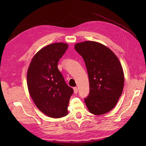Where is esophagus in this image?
Here are the masks:
<instances>
[{
  "label": "esophagus",
  "mask_w": 146,
  "mask_h": 146,
  "mask_svg": "<svg viewBox=\"0 0 146 146\" xmlns=\"http://www.w3.org/2000/svg\"><path fill=\"white\" fill-rule=\"evenodd\" d=\"M74 94H77L78 92V88L77 87L74 88Z\"/></svg>",
  "instance_id": "34e87169"
}]
</instances>
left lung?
Segmentation results:
<instances>
[{
	"instance_id": "obj_1",
	"label": "left lung",
	"mask_w": 146,
	"mask_h": 146,
	"mask_svg": "<svg viewBox=\"0 0 146 146\" xmlns=\"http://www.w3.org/2000/svg\"><path fill=\"white\" fill-rule=\"evenodd\" d=\"M84 60L90 83L85 102L91 113L100 115L115 107L124 85V75L116 55L105 46L87 41L75 45Z\"/></svg>"
}]
</instances>
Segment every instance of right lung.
Returning <instances> with one entry per match:
<instances>
[{"instance_id": "1", "label": "right lung", "mask_w": 146, "mask_h": 146, "mask_svg": "<svg viewBox=\"0 0 146 146\" xmlns=\"http://www.w3.org/2000/svg\"><path fill=\"white\" fill-rule=\"evenodd\" d=\"M68 47L63 42L44 47L35 54L28 69L27 86L31 98L38 108L50 117L67 115L74 92L57 66Z\"/></svg>"}]
</instances>
